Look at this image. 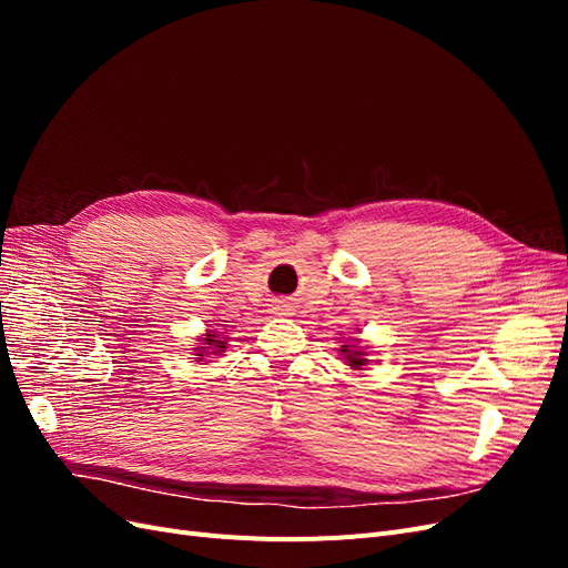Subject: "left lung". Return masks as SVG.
<instances>
[{"instance_id":"left-lung-1","label":"left lung","mask_w":568,"mask_h":568,"mask_svg":"<svg viewBox=\"0 0 568 568\" xmlns=\"http://www.w3.org/2000/svg\"><path fill=\"white\" fill-rule=\"evenodd\" d=\"M341 351L346 353V359H348V363H351V367H357V369H359V367H363V365L367 363V359L363 357V353H359L357 348H353V351H351L348 346H343Z\"/></svg>"}]
</instances>
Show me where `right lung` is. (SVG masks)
I'll return each instance as SVG.
<instances>
[{
    "label": "right lung",
    "instance_id": "obj_1",
    "mask_svg": "<svg viewBox=\"0 0 568 568\" xmlns=\"http://www.w3.org/2000/svg\"><path fill=\"white\" fill-rule=\"evenodd\" d=\"M205 343H209V346H215V351H222V348H225V343H222V341H213V336L209 334V338H205Z\"/></svg>",
    "mask_w": 568,
    "mask_h": 568
}]
</instances>
